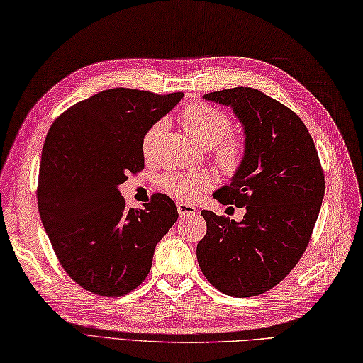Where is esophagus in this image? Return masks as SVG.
Wrapping results in <instances>:
<instances>
[{
	"label": "esophagus",
	"mask_w": 363,
	"mask_h": 363,
	"mask_svg": "<svg viewBox=\"0 0 363 363\" xmlns=\"http://www.w3.org/2000/svg\"><path fill=\"white\" fill-rule=\"evenodd\" d=\"M177 210H179L180 218H192L197 214L196 206H192L186 202H177Z\"/></svg>",
	"instance_id": "esophagus-1"
}]
</instances>
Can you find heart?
Listing matches in <instances>:
<instances>
[{"label":"heart","instance_id":"1","mask_svg":"<svg viewBox=\"0 0 363 363\" xmlns=\"http://www.w3.org/2000/svg\"><path fill=\"white\" fill-rule=\"evenodd\" d=\"M180 121L183 128L202 149H211L216 145L214 153H216V160L220 167L230 172L238 169L244 158V145L238 138H225L227 133L230 131L232 123L223 111L208 105H191L183 111ZM164 128V121H160L147 130L143 138V145H140L144 157H152L158 138ZM161 186L174 197L192 201L197 197L199 192L211 186V179L203 174H172L162 177Z\"/></svg>","mask_w":363,"mask_h":363}]
</instances>
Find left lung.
Returning <instances> with one entry per match:
<instances>
[{"label": "left lung", "instance_id": "8db88e82", "mask_svg": "<svg viewBox=\"0 0 363 363\" xmlns=\"http://www.w3.org/2000/svg\"><path fill=\"white\" fill-rule=\"evenodd\" d=\"M203 99L232 108L242 125L244 158L214 197L246 214L236 223L202 210L206 235L197 244V262L219 291L250 298L282 282L304 254L324 197V174L304 122L282 103L252 87Z\"/></svg>", "mask_w": 363, "mask_h": 363}]
</instances>
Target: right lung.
<instances>
[{"label": "right lung", "instance_id": "1", "mask_svg": "<svg viewBox=\"0 0 363 363\" xmlns=\"http://www.w3.org/2000/svg\"><path fill=\"white\" fill-rule=\"evenodd\" d=\"M182 99V92L108 89L75 103L51 125L37 206L57 260L87 291L116 298L135 290L179 218L164 194L128 210L119 186L130 172L144 169L140 145L147 130Z\"/></svg>", "mask_w": 363, "mask_h": 363}]
</instances>
